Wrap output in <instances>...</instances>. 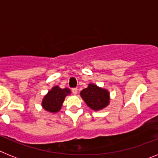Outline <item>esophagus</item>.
<instances>
[{
    "mask_svg": "<svg viewBox=\"0 0 158 158\" xmlns=\"http://www.w3.org/2000/svg\"><path fill=\"white\" fill-rule=\"evenodd\" d=\"M77 88H73L72 89V92H73V94H77Z\"/></svg>",
    "mask_w": 158,
    "mask_h": 158,
    "instance_id": "obj_1",
    "label": "esophagus"
}]
</instances>
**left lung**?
<instances>
[{"mask_svg": "<svg viewBox=\"0 0 158 158\" xmlns=\"http://www.w3.org/2000/svg\"><path fill=\"white\" fill-rule=\"evenodd\" d=\"M81 96L88 106L94 110H101L109 103V93L106 89L89 84L81 91Z\"/></svg>", "mask_w": 158, "mask_h": 158, "instance_id": "1", "label": "left lung"}]
</instances>
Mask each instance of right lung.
<instances>
[{
  "label": "right lung",
  "instance_id": "add662e5",
  "mask_svg": "<svg viewBox=\"0 0 158 158\" xmlns=\"http://www.w3.org/2000/svg\"><path fill=\"white\" fill-rule=\"evenodd\" d=\"M71 91L68 88L60 89L59 86H55L44 97L42 106L46 110L49 112H57L60 110L62 103L67 95L70 94Z\"/></svg>",
  "mask_w": 158,
  "mask_h": 158
}]
</instances>
